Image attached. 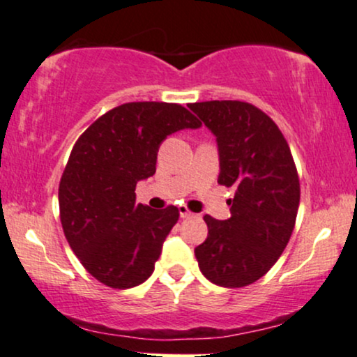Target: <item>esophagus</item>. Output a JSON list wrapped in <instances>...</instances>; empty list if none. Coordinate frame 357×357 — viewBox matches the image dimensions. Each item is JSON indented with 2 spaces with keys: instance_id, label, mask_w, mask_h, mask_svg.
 <instances>
[{
  "instance_id": "obj_1",
  "label": "esophagus",
  "mask_w": 357,
  "mask_h": 357,
  "mask_svg": "<svg viewBox=\"0 0 357 357\" xmlns=\"http://www.w3.org/2000/svg\"><path fill=\"white\" fill-rule=\"evenodd\" d=\"M179 216H181L183 220H184V218H191V216H195V213H191L190 209L186 208V206H179Z\"/></svg>"
}]
</instances>
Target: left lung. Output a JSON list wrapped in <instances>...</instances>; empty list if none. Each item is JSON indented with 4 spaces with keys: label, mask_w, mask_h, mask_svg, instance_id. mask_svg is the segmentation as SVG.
<instances>
[{
    "label": "left lung",
    "mask_w": 357,
    "mask_h": 357,
    "mask_svg": "<svg viewBox=\"0 0 357 357\" xmlns=\"http://www.w3.org/2000/svg\"><path fill=\"white\" fill-rule=\"evenodd\" d=\"M190 109L216 136L218 183L236 190L229 220L204 216L208 238L195 249L197 264L218 286L252 284L279 259L296 225L301 188L289 144L251 102L203 101Z\"/></svg>",
    "instance_id": "8db88e82"
}]
</instances>
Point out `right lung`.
Returning <instances> with one entry per match:
<instances>
[{"mask_svg": "<svg viewBox=\"0 0 357 357\" xmlns=\"http://www.w3.org/2000/svg\"><path fill=\"white\" fill-rule=\"evenodd\" d=\"M199 126L176 102H124L100 116L73 146L59 181V218L73 252L105 286L128 289L153 274L179 211L136 204V184L156 173L167 135Z\"/></svg>", "mask_w": 357, "mask_h": 357, "instance_id": "add662e5", "label": "right lung"}]
</instances>
